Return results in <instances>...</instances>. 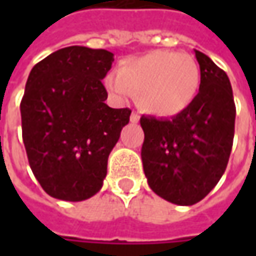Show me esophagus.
Wrapping results in <instances>:
<instances>
[{"label":"esophagus","mask_w":256,"mask_h":256,"mask_svg":"<svg viewBox=\"0 0 256 256\" xmlns=\"http://www.w3.org/2000/svg\"><path fill=\"white\" fill-rule=\"evenodd\" d=\"M130 120H131V122L132 124H138V121H140V115H138L136 112H132L131 114V118H130Z\"/></svg>","instance_id":"1"}]
</instances>
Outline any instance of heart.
<instances>
[{
	"label": "heart",
	"mask_w": 256,
	"mask_h": 256,
	"mask_svg": "<svg viewBox=\"0 0 256 256\" xmlns=\"http://www.w3.org/2000/svg\"><path fill=\"white\" fill-rule=\"evenodd\" d=\"M201 71L188 54L158 50L125 60L118 74L106 78L110 92L125 101L140 94L144 111L156 116H174L195 100Z\"/></svg>",
	"instance_id": "b5f03b06"
}]
</instances>
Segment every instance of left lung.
I'll return each instance as SVG.
<instances>
[{"label":"left lung","instance_id":"obj_1","mask_svg":"<svg viewBox=\"0 0 256 256\" xmlns=\"http://www.w3.org/2000/svg\"><path fill=\"white\" fill-rule=\"evenodd\" d=\"M201 70L200 92L171 118L142 116L141 158L156 195L176 205L204 200L226 170L235 130V102L228 75L195 50Z\"/></svg>","mask_w":256,"mask_h":256}]
</instances>
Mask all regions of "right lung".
Returning a JSON list of instances; mask_svg holds the SVG:
<instances>
[{
	"mask_svg": "<svg viewBox=\"0 0 256 256\" xmlns=\"http://www.w3.org/2000/svg\"><path fill=\"white\" fill-rule=\"evenodd\" d=\"M114 54L66 46L31 70L21 101L22 141L30 166L48 195L78 202L102 188L108 156L130 108H110L102 81Z\"/></svg>",
	"mask_w": 256,
	"mask_h": 256,
	"instance_id": "right-lung-1",
	"label": "right lung"
}]
</instances>
